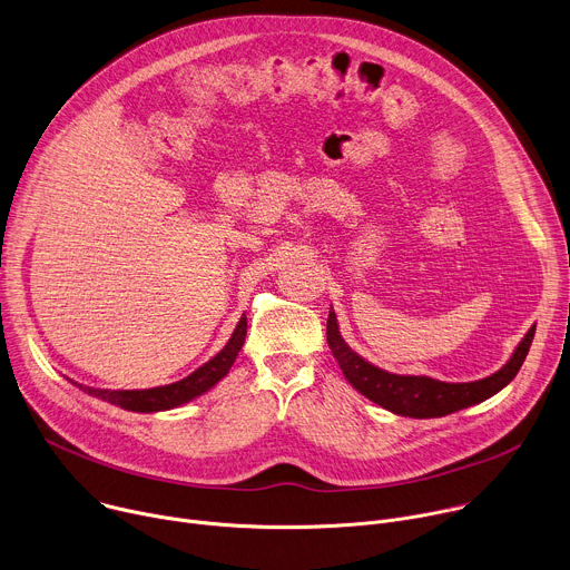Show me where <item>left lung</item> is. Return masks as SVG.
<instances>
[{"label": "left lung", "instance_id": "1", "mask_svg": "<svg viewBox=\"0 0 570 570\" xmlns=\"http://www.w3.org/2000/svg\"><path fill=\"white\" fill-rule=\"evenodd\" d=\"M534 338V327L525 334V338L519 343L512 358L492 376L471 381V383H444L431 376H403V374H390L381 367H374L365 358H361L356 352L347 347L338 332V320L334 308L330 311L327 320V343L332 347L334 358L338 361L345 379L370 401L383 405L385 411L403 417H444L455 411L466 409V405L480 403L490 399L499 390H503L521 370L528 350Z\"/></svg>", "mask_w": 570, "mask_h": 570}]
</instances>
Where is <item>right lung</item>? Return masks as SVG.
I'll return each instance as SVG.
<instances>
[{
  "mask_svg": "<svg viewBox=\"0 0 570 570\" xmlns=\"http://www.w3.org/2000/svg\"><path fill=\"white\" fill-rule=\"evenodd\" d=\"M246 332H248V320L243 315L236 324V330L232 334V338L227 341V345L212 358L207 361L203 367H198L196 372H191L189 376L169 383V385H159V387H148V390H101V387H88V385H78L83 392L110 401L124 411H132V413H157V411H169L176 409L180 403L191 401L194 396H200L203 392H207L209 387H214L234 365L243 341H246Z\"/></svg>",
  "mask_w": 570,
  "mask_h": 570,
  "instance_id": "right-lung-1",
  "label": "right lung"
}]
</instances>
